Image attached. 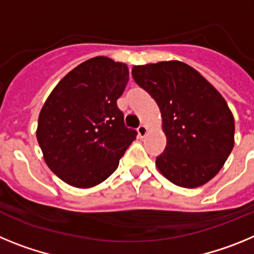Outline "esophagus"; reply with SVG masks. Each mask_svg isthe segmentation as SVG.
Instances as JSON below:
<instances>
[{"instance_id": "1", "label": "esophagus", "mask_w": 254, "mask_h": 254, "mask_svg": "<svg viewBox=\"0 0 254 254\" xmlns=\"http://www.w3.org/2000/svg\"><path fill=\"white\" fill-rule=\"evenodd\" d=\"M137 132H138V134H140L141 137H142V136H145V134L147 133V127L145 125H140V126H138Z\"/></svg>"}]
</instances>
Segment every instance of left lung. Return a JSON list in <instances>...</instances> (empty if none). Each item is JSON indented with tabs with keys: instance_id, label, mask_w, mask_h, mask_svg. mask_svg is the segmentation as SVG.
<instances>
[{
	"instance_id": "1",
	"label": "left lung",
	"mask_w": 254,
	"mask_h": 254,
	"mask_svg": "<svg viewBox=\"0 0 254 254\" xmlns=\"http://www.w3.org/2000/svg\"><path fill=\"white\" fill-rule=\"evenodd\" d=\"M132 76L160 109L167 146L156 158L159 172L179 187L207 183L234 146V118L225 99L181 61L134 66Z\"/></svg>"
}]
</instances>
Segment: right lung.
<instances>
[{
	"label": "right lung",
	"instance_id": "right-lung-1",
	"mask_svg": "<svg viewBox=\"0 0 254 254\" xmlns=\"http://www.w3.org/2000/svg\"><path fill=\"white\" fill-rule=\"evenodd\" d=\"M128 78L125 64L90 58L69 71L44 103L38 142L49 169L67 185L102 183L136 138L137 132L126 127L117 105Z\"/></svg>",
	"mask_w": 254,
	"mask_h": 254
}]
</instances>
